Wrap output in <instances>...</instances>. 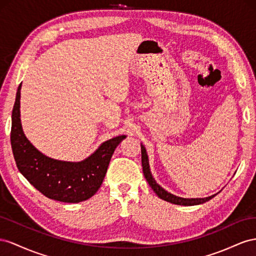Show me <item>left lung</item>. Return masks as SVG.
Returning a JSON list of instances; mask_svg holds the SVG:
<instances>
[{"instance_id": "obj_1", "label": "left lung", "mask_w": 256, "mask_h": 256, "mask_svg": "<svg viewBox=\"0 0 256 256\" xmlns=\"http://www.w3.org/2000/svg\"><path fill=\"white\" fill-rule=\"evenodd\" d=\"M140 147H142V172L144 174V178L148 181L149 186L152 188L153 191H154V193L160 197V198H162L163 200H166L168 202L174 204V205L195 206V205H200V204H204V202L210 200L218 194L216 193V194H214V195L208 196V197H204V198H184V197H179V196L174 195L170 192H167L166 190H164L162 186H160L156 181V179L153 178L151 170H150L147 151H146V148L142 144H140Z\"/></svg>"}]
</instances>
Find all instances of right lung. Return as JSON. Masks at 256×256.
<instances>
[{
  "label": "right lung",
  "mask_w": 256,
  "mask_h": 256,
  "mask_svg": "<svg viewBox=\"0 0 256 256\" xmlns=\"http://www.w3.org/2000/svg\"><path fill=\"white\" fill-rule=\"evenodd\" d=\"M20 90L12 114L10 142L19 172L38 191L50 200L80 202L89 200L100 188L114 151L126 135L102 144L90 156L80 162L51 158L36 149L26 137L20 120Z\"/></svg>",
  "instance_id": "add662e5"
}]
</instances>
